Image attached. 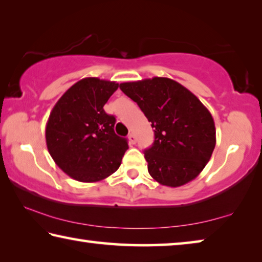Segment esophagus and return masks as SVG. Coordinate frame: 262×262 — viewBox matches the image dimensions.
<instances>
[{
	"label": "esophagus",
	"instance_id": "obj_1",
	"mask_svg": "<svg viewBox=\"0 0 262 262\" xmlns=\"http://www.w3.org/2000/svg\"><path fill=\"white\" fill-rule=\"evenodd\" d=\"M128 141H129L130 144H135L136 143V137L134 134H129V136H128Z\"/></svg>",
	"mask_w": 262,
	"mask_h": 262
}]
</instances>
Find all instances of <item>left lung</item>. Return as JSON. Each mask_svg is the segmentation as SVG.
<instances>
[{"instance_id":"1","label":"left lung","mask_w":262,"mask_h":262,"mask_svg":"<svg viewBox=\"0 0 262 262\" xmlns=\"http://www.w3.org/2000/svg\"><path fill=\"white\" fill-rule=\"evenodd\" d=\"M151 122L155 141L144 151L148 171L164 186L179 187L201 173L216 144L214 119L195 95L166 77L120 84Z\"/></svg>"}]
</instances>
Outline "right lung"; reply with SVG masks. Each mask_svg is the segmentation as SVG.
<instances>
[{
	"label": "right lung",
	"instance_id": "1",
	"mask_svg": "<svg viewBox=\"0 0 262 262\" xmlns=\"http://www.w3.org/2000/svg\"><path fill=\"white\" fill-rule=\"evenodd\" d=\"M117 82L83 78L62 95L46 123L48 152L64 173L81 183H96L114 173L128 149L114 133L115 118L104 105Z\"/></svg>",
	"mask_w": 262,
	"mask_h": 262
}]
</instances>
